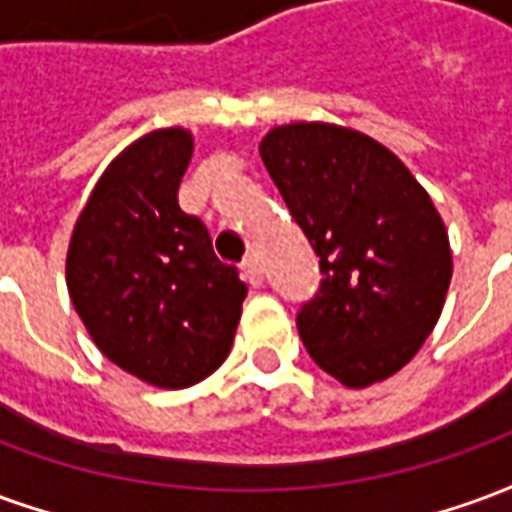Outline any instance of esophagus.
Returning a JSON list of instances; mask_svg holds the SVG:
<instances>
[{
	"label": "esophagus",
	"instance_id": "1",
	"mask_svg": "<svg viewBox=\"0 0 512 512\" xmlns=\"http://www.w3.org/2000/svg\"><path fill=\"white\" fill-rule=\"evenodd\" d=\"M241 274H244V279L252 288H260V285H263V268H260V263H257L255 257H246L244 263H241Z\"/></svg>",
	"mask_w": 512,
	"mask_h": 512
}]
</instances>
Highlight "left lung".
I'll return each instance as SVG.
<instances>
[{"label":"left lung","instance_id":"1","mask_svg":"<svg viewBox=\"0 0 512 512\" xmlns=\"http://www.w3.org/2000/svg\"><path fill=\"white\" fill-rule=\"evenodd\" d=\"M260 156L321 257V290L299 312L304 348L348 389L395 376L444 310L450 235L411 169L356 128H271Z\"/></svg>","mask_w":512,"mask_h":512}]
</instances>
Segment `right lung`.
I'll return each mask as SVG.
<instances>
[{
    "label": "right lung",
    "instance_id": "add662e5",
    "mask_svg": "<svg viewBox=\"0 0 512 512\" xmlns=\"http://www.w3.org/2000/svg\"><path fill=\"white\" fill-rule=\"evenodd\" d=\"M194 153L189 128L147 131L123 147L73 224L65 282L98 351L158 389L200 384L222 365L246 285L213 255L178 186Z\"/></svg>",
    "mask_w": 512,
    "mask_h": 512
}]
</instances>
